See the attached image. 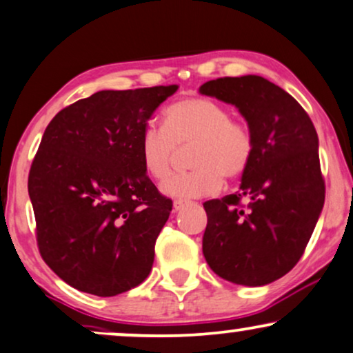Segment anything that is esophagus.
Returning a JSON list of instances; mask_svg holds the SVG:
<instances>
[{
  "instance_id": "1",
  "label": "esophagus",
  "mask_w": 353,
  "mask_h": 353,
  "mask_svg": "<svg viewBox=\"0 0 353 353\" xmlns=\"http://www.w3.org/2000/svg\"><path fill=\"white\" fill-rule=\"evenodd\" d=\"M190 203H187V201H179V200H176L174 201V211H181V210H184L185 206H189Z\"/></svg>"
}]
</instances>
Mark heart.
I'll use <instances>...</instances> for the list:
<instances>
[{
	"instance_id": "1",
	"label": "heart",
	"mask_w": 353,
	"mask_h": 353,
	"mask_svg": "<svg viewBox=\"0 0 353 353\" xmlns=\"http://www.w3.org/2000/svg\"><path fill=\"white\" fill-rule=\"evenodd\" d=\"M192 145V171L177 174L161 185L169 199L187 201L216 194L224 179H237L253 158V137L231 111L205 97L182 98L163 114V129L147 128L139 142L142 166L150 177L164 181L171 172L176 148Z\"/></svg>"
}]
</instances>
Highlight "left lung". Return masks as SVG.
Segmentation results:
<instances>
[{
  "mask_svg": "<svg viewBox=\"0 0 353 353\" xmlns=\"http://www.w3.org/2000/svg\"><path fill=\"white\" fill-rule=\"evenodd\" d=\"M199 92L236 106L255 145L239 192L203 203L205 260L229 283L266 285L297 265L321 214L316 130L294 97L260 75L216 79Z\"/></svg>",
  "mask_w": 353,
  "mask_h": 353,
  "instance_id": "left-lung-1",
  "label": "left lung"
}]
</instances>
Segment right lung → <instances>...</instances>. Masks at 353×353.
Wrapping results in <instances>:
<instances>
[{
	"label": "right lung",
	"instance_id": "obj_1",
	"mask_svg": "<svg viewBox=\"0 0 353 353\" xmlns=\"http://www.w3.org/2000/svg\"><path fill=\"white\" fill-rule=\"evenodd\" d=\"M179 85L101 90L56 114L29 174L46 265L82 292L112 297L142 284L172 201L148 179L139 142Z\"/></svg>",
	"mask_w": 353,
	"mask_h": 353
}]
</instances>
